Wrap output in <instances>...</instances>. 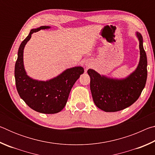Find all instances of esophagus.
Listing matches in <instances>:
<instances>
[{
	"mask_svg": "<svg viewBox=\"0 0 155 155\" xmlns=\"http://www.w3.org/2000/svg\"><path fill=\"white\" fill-rule=\"evenodd\" d=\"M86 65H87V67H90V64H86Z\"/></svg>",
	"mask_w": 155,
	"mask_h": 155,
	"instance_id": "esophagus-1",
	"label": "esophagus"
}]
</instances>
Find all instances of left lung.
<instances>
[{
	"instance_id": "1",
	"label": "left lung",
	"mask_w": 155,
	"mask_h": 155,
	"mask_svg": "<svg viewBox=\"0 0 155 155\" xmlns=\"http://www.w3.org/2000/svg\"><path fill=\"white\" fill-rule=\"evenodd\" d=\"M140 42V59L137 68L127 77L121 79L101 75L89 69L90 90L93 101L98 108L106 112L121 111L139 98L147 79V57L143 46V38L136 33Z\"/></svg>"
}]
</instances>
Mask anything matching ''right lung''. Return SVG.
Here are the masks:
<instances>
[{
	"instance_id": "obj_1",
	"label": "right lung",
	"mask_w": 155,
	"mask_h": 155,
	"mask_svg": "<svg viewBox=\"0 0 155 155\" xmlns=\"http://www.w3.org/2000/svg\"><path fill=\"white\" fill-rule=\"evenodd\" d=\"M50 28L48 26H41L33 28L22 41L18 49L14 74L17 91L25 103L35 111L53 114L64 108L72 87L84 72V69L81 66L68 68L57 77L46 81L33 79L28 77L23 62L25 46L33 33Z\"/></svg>"
}]
</instances>
